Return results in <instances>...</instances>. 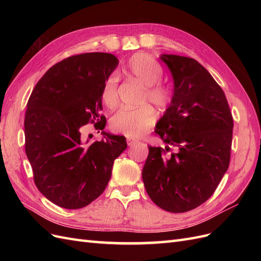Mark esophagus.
I'll list each match as a JSON object with an SVG mask.
<instances>
[{
  "mask_svg": "<svg viewBox=\"0 0 261 261\" xmlns=\"http://www.w3.org/2000/svg\"><path fill=\"white\" fill-rule=\"evenodd\" d=\"M138 143L137 140H135V139H130V138H127V145L129 146V147H132V146H134V145H136Z\"/></svg>",
  "mask_w": 261,
  "mask_h": 261,
  "instance_id": "esophagus-1",
  "label": "esophagus"
}]
</instances>
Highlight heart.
Wrapping results in <instances>:
<instances>
[{
  "label": "heart",
  "mask_w": 261,
  "mask_h": 261,
  "mask_svg": "<svg viewBox=\"0 0 261 261\" xmlns=\"http://www.w3.org/2000/svg\"><path fill=\"white\" fill-rule=\"evenodd\" d=\"M125 72L147 87L143 103L149 101L158 109H165L170 105L172 92L167 87L159 85L163 78V68L152 57L146 53L135 54L127 62ZM117 82V76L112 74L102 86L101 99L110 109L115 108L118 102ZM154 121V112L149 107L122 109L112 117L111 127L126 137L138 138L152 127Z\"/></svg>",
  "instance_id": "b5f03b06"
}]
</instances>
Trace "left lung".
<instances>
[{"label":"left lung","instance_id":"1","mask_svg":"<svg viewBox=\"0 0 261 261\" xmlns=\"http://www.w3.org/2000/svg\"><path fill=\"white\" fill-rule=\"evenodd\" d=\"M174 83L171 103L155 125L165 144L149 147L143 169L147 194L158 207L180 213L215 193L230 164L233 117L222 88L194 59L161 54Z\"/></svg>","mask_w":261,"mask_h":261}]
</instances>
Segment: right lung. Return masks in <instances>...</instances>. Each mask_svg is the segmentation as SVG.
Here are the masks:
<instances>
[{"label": "right lung", "instance_id": "add662e5", "mask_svg": "<svg viewBox=\"0 0 261 261\" xmlns=\"http://www.w3.org/2000/svg\"><path fill=\"white\" fill-rule=\"evenodd\" d=\"M117 65L110 53L74 55L46 70L30 94L23 124L26 154L39 192L62 208L80 209L97 199L114 160L127 147L124 136L103 130L107 121L99 114L102 86ZM94 121L104 139L89 144L81 129Z\"/></svg>", "mask_w": 261, "mask_h": 261}]
</instances>
